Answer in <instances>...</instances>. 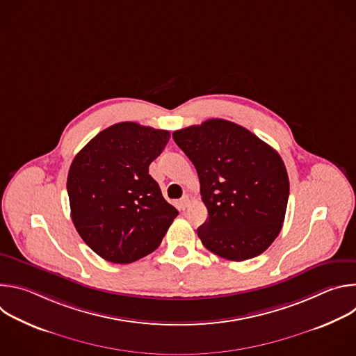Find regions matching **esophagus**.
Listing matches in <instances>:
<instances>
[{"label": "esophagus", "mask_w": 356, "mask_h": 356, "mask_svg": "<svg viewBox=\"0 0 356 356\" xmlns=\"http://www.w3.org/2000/svg\"><path fill=\"white\" fill-rule=\"evenodd\" d=\"M188 204H190V197H188L187 194H184V195L180 198V201H179L180 210H186V209L188 207Z\"/></svg>", "instance_id": "34e87169"}]
</instances>
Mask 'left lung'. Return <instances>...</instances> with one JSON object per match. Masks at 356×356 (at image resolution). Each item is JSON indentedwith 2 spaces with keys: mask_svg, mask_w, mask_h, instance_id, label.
I'll return each instance as SVG.
<instances>
[{
  "mask_svg": "<svg viewBox=\"0 0 356 356\" xmlns=\"http://www.w3.org/2000/svg\"><path fill=\"white\" fill-rule=\"evenodd\" d=\"M194 165L209 218L197 235L235 262L255 258L277 238L287 209L289 176L277 152L246 128L207 120L173 132Z\"/></svg>",
  "mask_w": 356,
  "mask_h": 356,
  "instance_id": "1",
  "label": "left lung"
}]
</instances>
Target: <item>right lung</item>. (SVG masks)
Listing matches in <instances>:
<instances>
[{"mask_svg":"<svg viewBox=\"0 0 356 356\" xmlns=\"http://www.w3.org/2000/svg\"><path fill=\"white\" fill-rule=\"evenodd\" d=\"M169 131L120 122L95 135L67 175L73 224L103 259L131 264L154 252L179 211L149 175Z\"/></svg>","mask_w":356,"mask_h":356,"instance_id":"add662e5","label":"right lung"}]
</instances>
